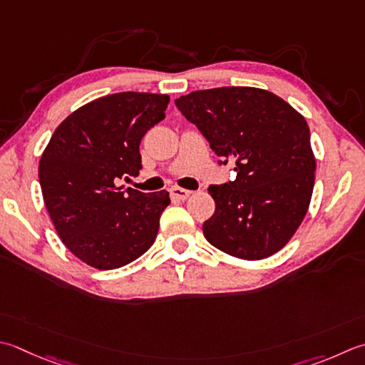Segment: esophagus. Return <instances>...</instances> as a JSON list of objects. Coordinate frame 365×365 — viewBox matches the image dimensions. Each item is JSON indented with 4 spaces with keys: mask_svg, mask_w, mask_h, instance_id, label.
I'll return each instance as SVG.
<instances>
[{
    "mask_svg": "<svg viewBox=\"0 0 365 365\" xmlns=\"http://www.w3.org/2000/svg\"><path fill=\"white\" fill-rule=\"evenodd\" d=\"M190 195H191V191H188V190H183L178 187L170 188V196H173L174 199H178V201H185V199H187Z\"/></svg>",
    "mask_w": 365,
    "mask_h": 365,
    "instance_id": "1",
    "label": "esophagus"
}]
</instances>
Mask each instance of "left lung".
I'll return each mask as SVG.
<instances>
[{"mask_svg":"<svg viewBox=\"0 0 365 365\" xmlns=\"http://www.w3.org/2000/svg\"><path fill=\"white\" fill-rule=\"evenodd\" d=\"M177 109L220 156L235 180L210 185L215 213L205 239L240 259H264L288 244L309 210L315 156L305 118L274 93L253 87L192 91Z\"/></svg>","mask_w":365,"mask_h":365,"instance_id":"obj_1","label":"left lung"}]
</instances>
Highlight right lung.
Segmentation results:
<instances>
[{
    "label": "right lung",
    "mask_w": 365,
    "mask_h": 365,
    "mask_svg": "<svg viewBox=\"0 0 365 365\" xmlns=\"http://www.w3.org/2000/svg\"><path fill=\"white\" fill-rule=\"evenodd\" d=\"M168 95L123 91L78 107L39 161L44 202L63 244L88 266L110 270L153 245L169 192L121 185L142 169L144 134L166 117Z\"/></svg>",
    "instance_id": "obj_1"
}]
</instances>
